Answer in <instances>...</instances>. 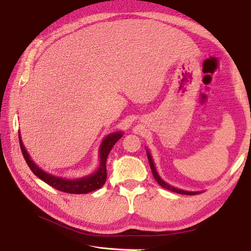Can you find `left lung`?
I'll return each instance as SVG.
<instances>
[{
	"instance_id": "8db88e82",
	"label": "left lung",
	"mask_w": 251,
	"mask_h": 251,
	"mask_svg": "<svg viewBox=\"0 0 251 251\" xmlns=\"http://www.w3.org/2000/svg\"><path fill=\"white\" fill-rule=\"evenodd\" d=\"M147 155H148V159H149L150 168H151V171H152V175H153V176H154L155 181H157L162 188L167 189V190L176 192V194H180V195H197V194H198V191H184V190H181V189H176V188H175V187L170 186V184H168L167 182H164L163 180H162L161 178H160V176L158 175L157 170H155L154 164H153V161H152V158H151V154H150V152H149V151H148V150H147Z\"/></svg>"
}]
</instances>
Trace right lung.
I'll return each mask as SVG.
<instances>
[{
  "label": "right lung",
  "instance_id": "add662e5",
  "mask_svg": "<svg viewBox=\"0 0 251 251\" xmlns=\"http://www.w3.org/2000/svg\"><path fill=\"white\" fill-rule=\"evenodd\" d=\"M122 132H114L110 133L104 138L102 141L100 149H99V157H100V166H99L98 170L94 174L90 175L88 176H83V178L77 179H65L61 178V176H53L51 174L43 171L40 167L32 161L30 155H28L27 151L23 146L21 134L19 131V140H20V147H21L23 157L25 159L27 166L30 167L33 174L36 176H39L41 180L47 182L49 186L53 187L56 190L67 192V194H75V195H82L88 194L94 190H98L102 186H103L106 180V158L110 153L111 149L116 145V142L119 139L122 138Z\"/></svg>",
  "mask_w": 251,
  "mask_h": 251
}]
</instances>
